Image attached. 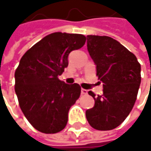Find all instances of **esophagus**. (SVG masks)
Instances as JSON below:
<instances>
[{"label": "esophagus", "mask_w": 151, "mask_h": 151, "mask_svg": "<svg viewBox=\"0 0 151 151\" xmlns=\"http://www.w3.org/2000/svg\"><path fill=\"white\" fill-rule=\"evenodd\" d=\"M81 94H87V90H86V89H81Z\"/></svg>", "instance_id": "34e87169"}]
</instances>
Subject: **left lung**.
Segmentation results:
<instances>
[{
    "label": "left lung",
    "instance_id": "left-lung-1",
    "mask_svg": "<svg viewBox=\"0 0 151 151\" xmlns=\"http://www.w3.org/2000/svg\"><path fill=\"white\" fill-rule=\"evenodd\" d=\"M86 38L96 75L103 83V94L88 92L95 103L86 111V116L93 129L111 130L124 122L135 105L141 65L132 52L112 37L89 35Z\"/></svg>",
    "mask_w": 151,
    "mask_h": 151
}]
</instances>
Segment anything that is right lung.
Returning a JSON list of instances; mask_svg holds the SVG:
<instances>
[{"label": "right lung", "instance_id": "obj_1", "mask_svg": "<svg viewBox=\"0 0 151 151\" xmlns=\"http://www.w3.org/2000/svg\"><path fill=\"white\" fill-rule=\"evenodd\" d=\"M81 34L51 33L28 50L15 73V91L29 122L38 131L55 134L68 122V112L78 99V84L59 80L71 51L85 45Z\"/></svg>", "mask_w": 151, "mask_h": 151}]
</instances>
